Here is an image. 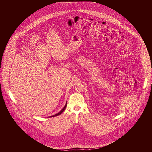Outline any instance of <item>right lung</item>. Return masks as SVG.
<instances>
[{
	"mask_svg": "<svg viewBox=\"0 0 152 152\" xmlns=\"http://www.w3.org/2000/svg\"><path fill=\"white\" fill-rule=\"evenodd\" d=\"M66 104H65V106H64V107L62 109V110L60 112H58V113L57 114H56V115H53V116H50V117H55V116H58V115H60V114H61L62 113V112H64V110H65V109L66 108Z\"/></svg>",
	"mask_w": 152,
	"mask_h": 152,
	"instance_id": "add662e5",
	"label": "right lung"
}]
</instances>
